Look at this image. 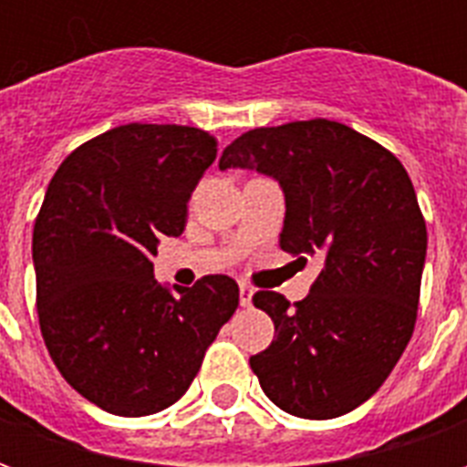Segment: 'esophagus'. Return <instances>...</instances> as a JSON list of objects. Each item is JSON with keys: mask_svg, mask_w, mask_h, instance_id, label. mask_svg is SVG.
<instances>
[{"mask_svg": "<svg viewBox=\"0 0 467 467\" xmlns=\"http://www.w3.org/2000/svg\"><path fill=\"white\" fill-rule=\"evenodd\" d=\"M253 287L240 285V305H243V307H250V305H253Z\"/></svg>", "mask_w": 467, "mask_h": 467, "instance_id": "obj_1", "label": "esophagus"}]
</instances>
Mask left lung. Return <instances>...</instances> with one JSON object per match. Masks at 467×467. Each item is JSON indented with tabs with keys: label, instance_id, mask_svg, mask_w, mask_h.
I'll return each instance as SVG.
<instances>
[{
	"label": "left lung",
	"instance_id": "obj_1",
	"mask_svg": "<svg viewBox=\"0 0 467 467\" xmlns=\"http://www.w3.org/2000/svg\"><path fill=\"white\" fill-rule=\"evenodd\" d=\"M280 182V247L323 257L310 295L260 290L275 340L250 358L265 395L290 415L330 420L378 392L410 343L428 230L400 160L333 119L257 127L224 147L220 170Z\"/></svg>",
	"mask_w": 467,
	"mask_h": 467
}]
</instances>
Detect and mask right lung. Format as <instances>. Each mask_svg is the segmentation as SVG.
<instances>
[{"label":"right lung","instance_id":"right-lung-1","mask_svg":"<svg viewBox=\"0 0 467 467\" xmlns=\"http://www.w3.org/2000/svg\"><path fill=\"white\" fill-rule=\"evenodd\" d=\"M217 140L182 124H122L59 164L36 214V313L57 370L97 408L140 418L182 398L240 303L227 275L154 280L160 237L182 234Z\"/></svg>","mask_w":467,"mask_h":467}]
</instances>
